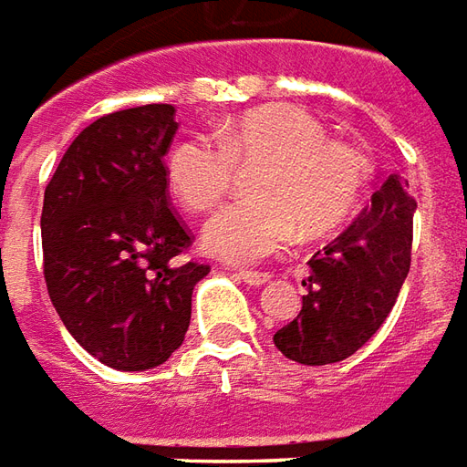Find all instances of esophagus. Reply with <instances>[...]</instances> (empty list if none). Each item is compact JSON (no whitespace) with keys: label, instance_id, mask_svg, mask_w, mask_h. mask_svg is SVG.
Wrapping results in <instances>:
<instances>
[{"label":"esophagus","instance_id":"esophagus-1","mask_svg":"<svg viewBox=\"0 0 467 467\" xmlns=\"http://www.w3.org/2000/svg\"><path fill=\"white\" fill-rule=\"evenodd\" d=\"M236 276L241 281H246L249 286H261V284H266L271 279V274H266V271H236Z\"/></svg>","mask_w":467,"mask_h":467}]
</instances>
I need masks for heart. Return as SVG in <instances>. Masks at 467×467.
I'll list each match as a JSON object with an SVG mask.
<instances>
[{"label":"heart","instance_id":"heart-1","mask_svg":"<svg viewBox=\"0 0 467 467\" xmlns=\"http://www.w3.org/2000/svg\"><path fill=\"white\" fill-rule=\"evenodd\" d=\"M234 163H261L251 178L256 198L228 203L203 228L208 254L234 264L286 249L299 226L306 236L337 228L367 183L365 155L327 140L322 122L294 105L254 108L218 125L216 138H186L165 168L181 203L208 211L231 186Z\"/></svg>","mask_w":467,"mask_h":467}]
</instances>
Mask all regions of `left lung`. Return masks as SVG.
<instances>
[{"label":"left lung","mask_w":467,"mask_h":467,"mask_svg":"<svg viewBox=\"0 0 467 467\" xmlns=\"http://www.w3.org/2000/svg\"><path fill=\"white\" fill-rule=\"evenodd\" d=\"M415 211L400 175L379 181L372 206L309 261L302 309L274 334L281 355L312 367L342 362L382 327L408 279Z\"/></svg>","instance_id":"1"}]
</instances>
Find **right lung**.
<instances>
[{
    "label": "right lung",
    "mask_w": 467,
    "mask_h": 467,
    "mask_svg": "<svg viewBox=\"0 0 467 467\" xmlns=\"http://www.w3.org/2000/svg\"><path fill=\"white\" fill-rule=\"evenodd\" d=\"M175 130L173 105L98 118L45 188L49 299L78 345L122 372L153 369L183 345L193 286L208 274L178 259L191 236L168 203Z\"/></svg>",
    "instance_id": "right-lung-1"
}]
</instances>
